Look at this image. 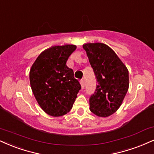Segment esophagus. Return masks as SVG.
Here are the masks:
<instances>
[{"instance_id": "1", "label": "esophagus", "mask_w": 154, "mask_h": 154, "mask_svg": "<svg viewBox=\"0 0 154 154\" xmlns=\"http://www.w3.org/2000/svg\"><path fill=\"white\" fill-rule=\"evenodd\" d=\"M80 85H81V87H82V89L85 88V82H84V80H83V79L80 80Z\"/></svg>"}]
</instances>
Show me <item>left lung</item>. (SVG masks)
I'll use <instances>...</instances> for the list:
<instances>
[{
	"instance_id": "obj_1",
	"label": "left lung",
	"mask_w": 154,
	"mask_h": 154,
	"mask_svg": "<svg viewBox=\"0 0 154 154\" xmlns=\"http://www.w3.org/2000/svg\"><path fill=\"white\" fill-rule=\"evenodd\" d=\"M97 79L95 93L90 98V110L106 118L120 107L129 88L128 70L116 52L103 43L82 46Z\"/></svg>"
}]
</instances>
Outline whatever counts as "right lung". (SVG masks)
<instances>
[{
    "instance_id": "1",
    "label": "right lung",
    "mask_w": 154,
    "mask_h": 154,
    "mask_svg": "<svg viewBox=\"0 0 154 154\" xmlns=\"http://www.w3.org/2000/svg\"><path fill=\"white\" fill-rule=\"evenodd\" d=\"M76 49L73 44L51 47L41 53L31 66V90L39 106L51 116L69 112L81 89L73 70L66 66Z\"/></svg>"
}]
</instances>
